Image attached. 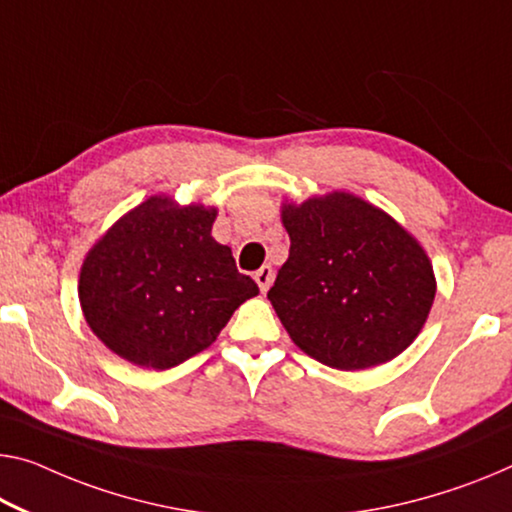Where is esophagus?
Wrapping results in <instances>:
<instances>
[{
	"instance_id": "1",
	"label": "esophagus",
	"mask_w": 512,
	"mask_h": 512,
	"mask_svg": "<svg viewBox=\"0 0 512 512\" xmlns=\"http://www.w3.org/2000/svg\"><path fill=\"white\" fill-rule=\"evenodd\" d=\"M254 279L258 283V288H261V293H267V288H270V283L274 279V270H272L270 265H263L261 270L254 274Z\"/></svg>"
}]
</instances>
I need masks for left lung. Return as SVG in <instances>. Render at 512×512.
<instances>
[{"mask_svg":"<svg viewBox=\"0 0 512 512\" xmlns=\"http://www.w3.org/2000/svg\"><path fill=\"white\" fill-rule=\"evenodd\" d=\"M281 224L290 254L267 300L304 355L338 371H364L410 348L437 279L403 224L345 190L283 201Z\"/></svg>","mask_w":512,"mask_h":512,"instance_id":"obj_1","label":"left lung"}]
</instances>
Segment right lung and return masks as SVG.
Wrapping results in <instances>:
<instances>
[{
    "label": "right lung",
    "instance_id": "1",
    "mask_svg": "<svg viewBox=\"0 0 512 512\" xmlns=\"http://www.w3.org/2000/svg\"><path fill=\"white\" fill-rule=\"evenodd\" d=\"M215 206L155 194L100 235L77 295L86 325L114 355L167 371L215 343L258 286L212 238Z\"/></svg>",
    "mask_w": 512,
    "mask_h": 512
}]
</instances>
